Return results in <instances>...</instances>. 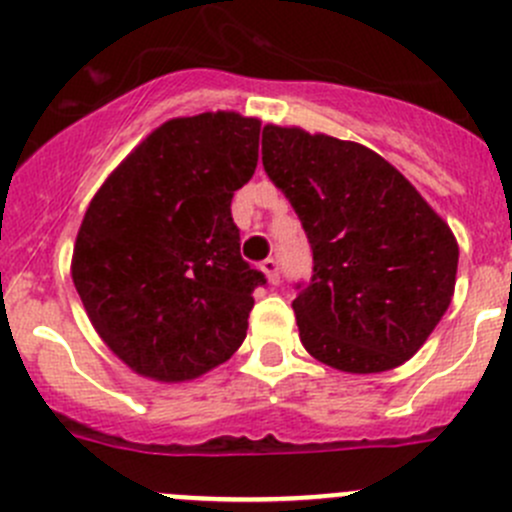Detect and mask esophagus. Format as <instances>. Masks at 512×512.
Wrapping results in <instances>:
<instances>
[{"label": "esophagus", "mask_w": 512, "mask_h": 512, "mask_svg": "<svg viewBox=\"0 0 512 512\" xmlns=\"http://www.w3.org/2000/svg\"><path fill=\"white\" fill-rule=\"evenodd\" d=\"M260 267L267 275V280H270V285H280V262H277L275 257H267Z\"/></svg>", "instance_id": "esophagus-1"}]
</instances>
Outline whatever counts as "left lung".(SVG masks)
I'll list each match as a JSON object with an SVG mask.
<instances>
[{"mask_svg": "<svg viewBox=\"0 0 512 512\" xmlns=\"http://www.w3.org/2000/svg\"><path fill=\"white\" fill-rule=\"evenodd\" d=\"M262 165L312 247V277L294 285L292 302L304 349L352 374L411 359L451 304V227L394 165L359 143L265 126Z\"/></svg>", "mask_w": 512, "mask_h": 512, "instance_id": "1", "label": "left lung"}]
</instances>
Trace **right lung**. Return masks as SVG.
Instances as JSON below:
<instances>
[{
	"mask_svg": "<svg viewBox=\"0 0 512 512\" xmlns=\"http://www.w3.org/2000/svg\"><path fill=\"white\" fill-rule=\"evenodd\" d=\"M257 148V118H173L91 200L71 277L96 332L138 374L195 379L245 339L252 292L267 280L242 260L230 203Z\"/></svg>",
	"mask_w": 512,
	"mask_h": 512,
	"instance_id": "1",
	"label": "right lung"
}]
</instances>
